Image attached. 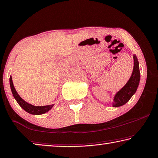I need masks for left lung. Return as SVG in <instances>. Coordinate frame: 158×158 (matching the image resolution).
Returning a JSON list of instances; mask_svg holds the SVG:
<instances>
[{
    "instance_id": "8db88e82",
    "label": "left lung",
    "mask_w": 158,
    "mask_h": 158,
    "mask_svg": "<svg viewBox=\"0 0 158 158\" xmlns=\"http://www.w3.org/2000/svg\"><path fill=\"white\" fill-rule=\"evenodd\" d=\"M134 65L131 76L126 84L115 93L113 98V102L112 105L114 107H118L125 105L129 101L132 96L135 93L138 88L140 80V68L139 62L135 55H133Z\"/></svg>"
}]
</instances>
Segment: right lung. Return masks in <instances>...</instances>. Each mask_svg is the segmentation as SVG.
<instances>
[{
  "instance_id": "add662e5",
  "label": "right lung",
  "mask_w": 158,
  "mask_h": 158,
  "mask_svg": "<svg viewBox=\"0 0 158 158\" xmlns=\"http://www.w3.org/2000/svg\"><path fill=\"white\" fill-rule=\"evenodd\" d=\"M10 86L11 89V92L13 97L16 100L18 105L24 110L25 111H26L27 113L32 115H42L47 112H48L52 107L54 106V104L52 105H48V106H35L33 105H31L27 102L26 101L23 99L20 96L18 95L17 91L15 90V87L13 85V80L12 77H10Z\"/></svg>"
}]
</instances>
